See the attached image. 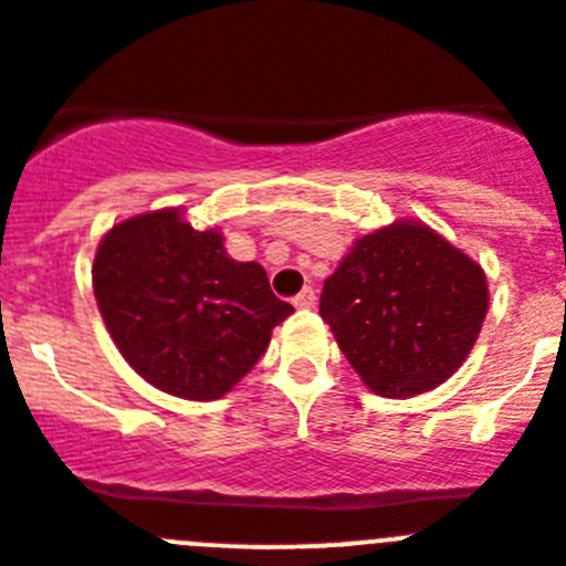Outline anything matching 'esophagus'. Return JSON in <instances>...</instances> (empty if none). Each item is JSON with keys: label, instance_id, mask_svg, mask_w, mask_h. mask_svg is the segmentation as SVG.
Masks as SVG:
<instances>
[{"label": "esophagus", "instance_id": "34e87169", "mask_svg": "<svg viewBox=\"0 0 566 566\" xmlns=\"http://www.w3.org/2000/svg\"><path fill=\"white\" fill-rule=\"evenodd\" d=\"M293 306L295 310H312V306H315V290L312 287L301 290V293L293 298Z\"/></svg>", "mask_w": 566, "mask_h": 566}]
</instances>
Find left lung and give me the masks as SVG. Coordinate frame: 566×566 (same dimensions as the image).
<instances>
[{
    "label": "left lung",
    "instance_id": "8db88e82",
    "mask_svg": "<svg viewBox=\"0 0 566 566\" xmlns=\"http://www.w3.org/2000/svg\"><path fill=\"white\" fill-rule=\"evenodd\" d=\"M490 306L475 260L420 221L354 243L321 293V317L361 381L384 398L440 387L479 339Z\"/></svg>",
    "mask_w": 566,
    "mask_h": 566
}]
</instances>
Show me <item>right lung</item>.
Here are the masks:
<instances>
[{
    "instance_id": "obj_1",
    "label": "right lung",
    "mask_w": 566,
    "mask_h": 566,
    "mask_svg": "<svg viewBox=\"0 0 566 566\" xmlns=\"http://www.w3.org/2000/svg\"><path fill=\"white\" fill-rule=\"evenodd\" d=\"M93 295L132 370L185 400L223 398L295 312L273 295L265 268L232 260L218 229L199 232L177 207L104 234Z\"/></svg>"
}]
</instances>
